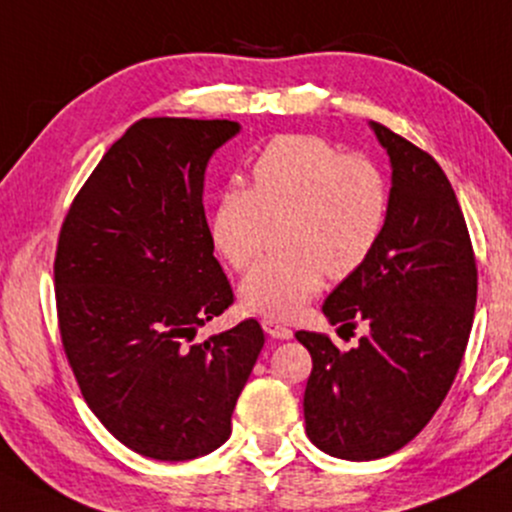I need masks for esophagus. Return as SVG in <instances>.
Masks as SVG:
<instances>
[{"label":"esophagus","instance_id":"obj_1","mask_svg":"<svg viewBox=\"0 0 512 512\" xmlns=\"http://www.w3.org/2000/svg\"><path fill=\"white\" fill-rule=\"evenodd\" d=\"M262 329L267 331L272 338H279V341H288V338H293V331L288 329L286 324H281L279 319H272V317H264L262 319Z\"/></svg>","mask_w":512,"mask_h":512}]
</instances>
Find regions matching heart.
Returning a JSON list of instances; mask_svg holds the SVG:
<instances>
[{"instance_id": "heart-1", "label": "heart", "mask_w": 512, "mask_h": 512, "mask_svg": "<svg viewBox=\"0 0 512 512\" xmlns=\"http://www.w3.org/2000/svg\"><path fill=\"white\" fill-rule=\"evenodd\" d=\"M250 188L224 186L209 212L214 250L245 269L269 219L286 250L262 257L240 281V303L257 315L293 319L324 288L369 260L389 221V181L377 164L348 157L319 135H279L257 152Z\"/></svg>"}]
</instances>
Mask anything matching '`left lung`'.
I'll list each match as a JSON object with an SVG mask.
<instances>
[{"mask_svg": "<svg viewBox=\"0 0 512 512\" xmlns=\"http://www.w3.org/2000/svg\"><path fill=\"white\" fill-rule=\"evenodd\" d=\"M391 164L386 229L369 260L324 300L329 324L367 334L341 353L298 331L312 355L305 429L319 451L377 460L422 432L451 389L477 305V264L458 197L441 166L369 121Z\"/></svg>", "mask_w": 512, "mask_h": 512, "instance_id": "left-lung-1", "label": "left lung"}]
</instances>
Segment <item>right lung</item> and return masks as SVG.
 <instances>
[{
    "mask_svg": "<svg viewBox=\"0 0 512 512\" xmlns=\"http://www.w3.org/2000/svg\"><path fill=\"white\" fill-rule=\"evenodd\" d=\"M236 121L143 119L109 147L61 226V341L85 403L131 451H217L264 346L245 319L190 343L233 303L205 217L207 164Z\"/></svg>",
    "mask_w": 512,
    "mask_h": 512,
    "instance_id": "add662e5",
    "label": "right lung"
}]
</instances>
